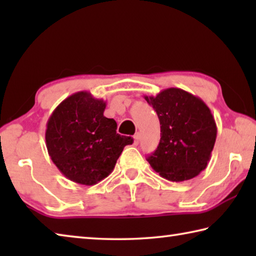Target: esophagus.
<instances>
[{
	"label": "esophagus",
	"mask_w": 256,
	"mask_h": 256,
	"mask_svg": "<svg viewBox=\"0 0 256 256\" xmlns=\"http://www.w3.org/2000/svg\"><path fill=\"white\" fill-rule=\"evenodd\" d=\"M133 138H134V144H138V141H140V133H136V136H133Z\"/></svg>",
	"instance_id": "34e87169"
}]
</instances>
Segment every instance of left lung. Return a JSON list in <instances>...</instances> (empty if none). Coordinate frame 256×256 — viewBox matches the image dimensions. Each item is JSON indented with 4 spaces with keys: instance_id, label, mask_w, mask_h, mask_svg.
<instances>
[{
    "instance_id": "obj_1",
    "label": "left lung",
    "mask_w": 256,
    "mask_h": 256,
    "mask_svg": "<svg viewBox=\"0 0 256 256\" xmlns=\"http://www.w3.org/2000/svg\"><path fill=\"white\" fill-rule=\"evenodd\" d=\"M160 122V142L148 162L170 182H184L206 170L216 138L210 108L194 94L168 88L157 96H144Z\"/></svg>"
}]
</instances>
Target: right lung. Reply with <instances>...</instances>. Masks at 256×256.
<instances>
[{
    "mask_svg": "<svg viewBox=\"0 0 256 256\" xmlns=\"http://www.w3.org/2000/svg\"><path fill=\"white\" fill-rule=\"evenodd\" d=\"M106 102L88 92L71 94L52 112L46 146L58 170L74 183L92 186L114 170L131 136L116 133L115 120L104 116Z\"/></svg>",
    "mask_w": 256,
    "mask_h": 256,
    "instance_id": "right-lung-1",
    "label": "right lung"
}]
</instances>
